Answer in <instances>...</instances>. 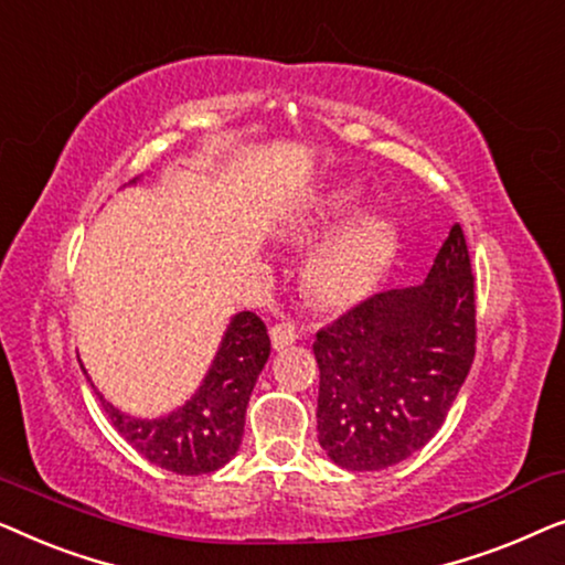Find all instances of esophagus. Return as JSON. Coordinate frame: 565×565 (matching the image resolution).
I'll list each match as a JSON object with an SVG mask.
<instances>
[{
	"mask_svg": "<svg viewBox=\"0 0 565 565\" xmlns=\"http://www.w3.org/2000/svg\"><path fill=\"white\" fill-rule=\"evenodd\" d=\"M269 339H273V347H275V350H285V347H290V344L296 342V339H298V329H296V323H290V321H280V323H275V327L269 329Z\"/></svg>",
	"mask_w": 565,
	"mask_h": 565,
	"instance_id": "1",
	"label": "esophagus"
}]
</instances>
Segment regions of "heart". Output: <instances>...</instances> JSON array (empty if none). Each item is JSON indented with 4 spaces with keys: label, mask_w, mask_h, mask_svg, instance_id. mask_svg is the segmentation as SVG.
Here are the masks:
<instances>
[{
    "label": "heart",
    "mask_w": 565,
    "mask_h": 565,
    "mask_svg": "<svg viewBox=\"0 0 565 565\" xmlns=\"http://www.w3.org/2000/svg\"><path fill=\"white\" fill-rule=\"evenodd\" d=\"M360 203L358 184H334L319 192L285 228L290 238H303L313 231L350 215ZM396 223L381 213H365L339 228L329 242H323L308 259V288L323 303H344L365 292L377 280L396 252Z\"/></svg>",
    "instance_id": "1"
}]
</instances>
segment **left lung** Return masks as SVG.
I'll list each match as a JSON object with an SVG mask.
<instances>
[{
  "label": "left lung",
  "mask_w": 565,
  "mask_h": 565,
  "mask_svg": "<svg viewBox=\"0 0 565 565\" xmlns=\"http://www.w3.org/2000/svg\"><path fill=\"white\" fill-rule=\"evenodd\" d=\"M319 445L344 470H383L445 424L476 358V277L460 223L427 280L377 292L316 334Z\"/></svg>",
  "instance_id": "obj_1"
}]
</instances>
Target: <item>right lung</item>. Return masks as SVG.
<instances>
[{"label": "right lung", "mask_w": 565, "mask_h": 565, "mask_svg": "<svg viewBox=\"0 0 565 565\" xmlns=\"http://www.w3.org/2000/svg\"><path fill=\"white\" fill-rule=\"evenodd\" d=\"M267 358L265 321L257 313L242 311L231 316L203 383L174 412L157 419H138L105 401L95 385L92 388L113 427L153 466L180 476L213 473L226 466L242 445L246 406Z\"/></svg>", "instance_id": "obj_1"}]
</instances>
